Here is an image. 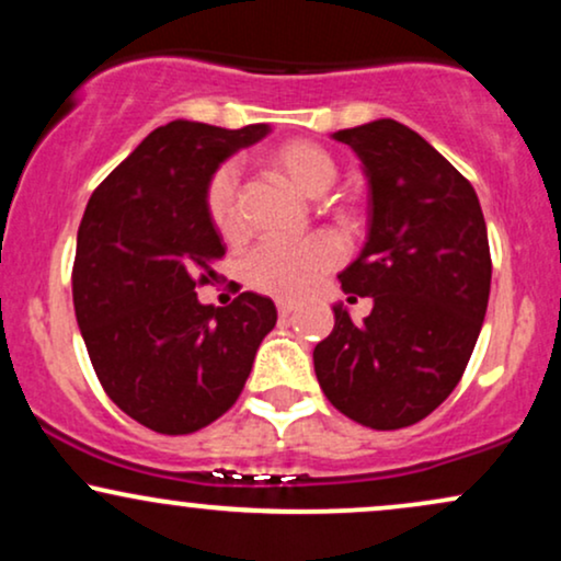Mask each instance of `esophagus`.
<instances>
[{
    "label": "esophagus",
    "mask_w": 561,
    "mask_h": 561,
    "mask_svg": "<svg viewBox=\"0 0 561 561\" xmlns=\"http://www.w3.org/2000/svg\"><path fill=\"white\" fill-rule=\"evenodd\" d=\"M276 311H279L282 319H287V317H293L295 311H298V302H293V300H279V302H276Z\"/></svg>",
    "instance_id": "obj_1"
}]
</instances>
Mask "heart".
<instances>
[{
  "instance_id": "b5f03b06",
  "label": "heart",
  "mask_w": 561,
  "mask_h": 561,
  "mask_svg": "<svg viewBox=\"0 0 561 561\" xmlns=\"http://www.w3.org/2000/svg\"><path fill=\"white\" fill-rule=\"evenodd\" d=\"M263 169L279 182L293 186L302 197L319 199L337 182V163L332 152L311 139H287L268 147L261 156ZM208 216L221 237L240 234V208H237V173L229 165L210 179ZM337 263V248L330 240L300 244H261L244 261V279L259 293L274 298H302Z\"/></svg>"
}]
</instances>
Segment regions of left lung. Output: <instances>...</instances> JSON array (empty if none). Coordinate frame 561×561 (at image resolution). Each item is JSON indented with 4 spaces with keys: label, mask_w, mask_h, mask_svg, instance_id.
<instances>
[{
    "label": "left lung",
    "mask_w": 561,
    "mask_h": 561,
    "mask_svg": "<svg viewBox=\"0 0 561 561\" xmlns=\"http://www.w3.org/2000/svg\"><path fill=\"white\" fill-rule=\"evenodd\" d=\"M332 139L356 152L369 182L366 242L337 279L375 306L353 324L334 302L313 369L353 422L401 430L446 401L480 337L491 295L485 218L474 186L409 126L379 118Z\"/></svg>",
    "instance_id": "1"
}]
</instances>
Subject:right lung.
<instances>
[{
	"label": "right lung",
	"mask_w": 561,
	"mask_h": 561,
	"mask_svg": "<svg viewBox=\"0 0 561 561\" xmlns=\"http://www.w3.org/2000/svg\"><path fill=\"white\" fill-rule=\"evenodd\" d=\"M266 134V124L171 121L96 186L81 218V337L111 401L156 433H197L229 411L276 324L274 300L259 293L227 308L203 306L195 293L227 253L205 203L210 179Z\"/></svg>",
	"instance_id": "right-lung-1"
}]
</instances>
